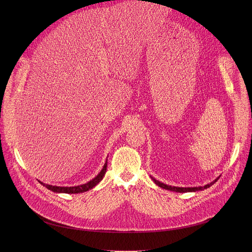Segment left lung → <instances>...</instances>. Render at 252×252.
I'll return each instance as SVG.
<instances>
[{
  "label": "left lung",
  "mask_w": 252,
  "mask_h": 252,
  "mask_svg": "<svg viewBox=\"0 0 252 252\" xmlns=\"http://www.w3.org/2000/svg\"><path fill=\"white\" fill-rule=\"evenodd\" d=\"M220 179V177L218 178V179H216L214 182H211L210 184H207V185H205V186H203V187H194V188H180V187H171V186H168V185H165V184H163V183H160V182H158L157 180H155V179H153L152 178V180H153V182L156 184V185H158V186H159L160 188H163V189H165V190H170V191H175V192H180V193H185V192H195V191H199V190H204V189H207V188H209L211 185H214L218 180Z\"/></svg>",
  "instance_id": "1"
}]
</instances>
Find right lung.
<instances>
[{"instance_id": "add662e5", "label": "right lung", "mask_w": 252, "mask_h": 252, "mask_svg": "<svg viewBox=\"0 0 252 252\" xmlns=\"http://www.w3.org/2000/svg\"><path fill=\"white\" fill-rule=\"evenodd\" d=\"M106 169H107V161L105 162L102 170L100 171V174L95 178L93 179L92 181H90L89 183L87 184H84V185H81V186H76V187H57V186H52V185H47V184H44L43 182H39L41 183L43 186H45L46 188H48L49 190L53 191V192H56V193H68V194H74V193H83V192H86L90 189H92L93 187H95L97 184H99L103 177L105 176L106 174Z\"/></svg>"}]
</instances>
